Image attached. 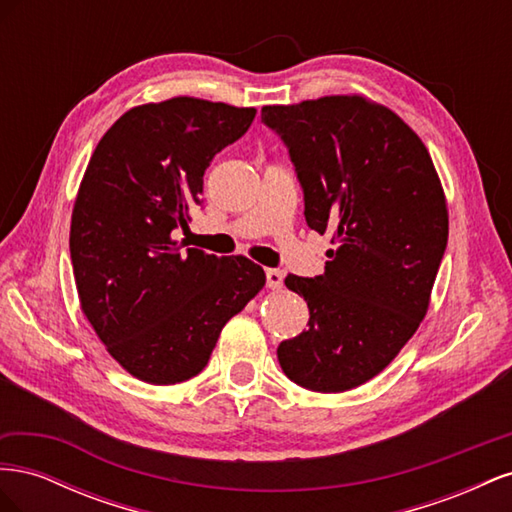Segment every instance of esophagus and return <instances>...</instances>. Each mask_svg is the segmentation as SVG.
Segmentation results:
<instances>
[{"instance_id": "1", "label": "esophagus", "mask_w": 512, "mask_h": 512, "mask_svg": "<svg viewBox=\"0 0 512 512\" xmlns=\"http://www.w3.org/2000/svg\"><path fill=\"white\" fill-rule=\"evenodd\" d=\"M267 286L271 290H280L284 286V273L280 269H267Z\"/></svg>"}]
</instances>
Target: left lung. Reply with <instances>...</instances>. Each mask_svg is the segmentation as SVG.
I'll use <instances>...</instances> for the list:
<instances>
[{"label": "left lung", "mask_w": 512, "mask_h": 512, "mask_svg": "<svg viewBox=\"0 0 512 512\" xmlns=\"http://www.w3.org/2000/svg\"><path fill=\"white\" fill-rule=\"evenodd\" d=\"M301 183L305 222L331 232L324 275H288L307 331L277 348L284 374L342 393L389 365L427 314L448 241L440 179L425 145L393 111L359 96L265 106Z\"/></svg>", "instance_id": "left-lung-1"}]
</instances>
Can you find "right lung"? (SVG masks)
<instances>
[{
    "label": "right lung",
    "mask_w": 512,
    "mask_h": 512,
    "mask_svg": "<svg viewBox=\"0 0 512 512\" xmlns=\"http://www.w3.org/2000/svg\"><path fill=\"white\" fill-rule=\"evenodd\" d=\"M254 117L256 108L196 98L136 106L89 160L70 228L76 290L102 344L138 380L200 374L224 324L265 286L252 260L173 241L203 205L209 162Z\"/></svg>",
    "instance_id": "1"
}]
</instances>
